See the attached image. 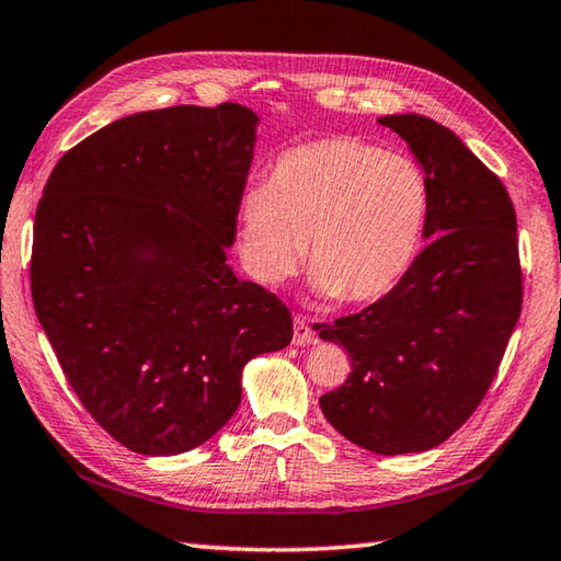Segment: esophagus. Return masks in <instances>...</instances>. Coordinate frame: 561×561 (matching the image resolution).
Returning <instances> with one entry per match:
<instances>
[{
  "label": "esophagus",
  "instance_id": "34e87169",
  "mask_svg": "<svg viewBox=\"0 0 561 561\" xmlns=\"http://www.w3.org/2000/svg\"><path fill=\"white\" fill-rule=\"evenodd\" d=\"M316 333L306 316H294V345H313Z\"/></svg>",
  "mask_w": 561,
  "mask_h": 561
}]
</instances>
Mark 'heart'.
Here are the masks:
<instances>
[{
    "label": "heart",
    "instance_id": "1",
    "mask_svg": "<svg viewBox=\"0 0 561 561\" xmlns=\"http://www.w3.org/2000/svg\"><path fill=\"white\" fill-rule=\"evenodd\" d=\"M427 216L431 182L413 158L355 138L313 140L282 152L270 182L240 196L238 252L272 287L306 250L316 294L375 301L413 267Z\"/></svg>",
    "mask_w": 561,
    "mask_h": 561
}]
</instances>
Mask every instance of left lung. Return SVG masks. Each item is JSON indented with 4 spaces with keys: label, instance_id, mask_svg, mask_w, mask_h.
<instances>
[{
    "label": "left lung",
    "instance_id": "left-lung-1",
    "mask_svg": "<svg viewBox=\"0 0 561 561\" xmlns=\"http://www.w3.org/2000/svg\"><path fill=\"white\" fill-rule=\"evenodd\" d=\"M431 182V240L379 301L318 337L343 345L353 371L321 397L340 435L377 455L425 453L486 397L523 306L515 208L503 182L453 130L419 114L379 118Z\"/></svg>",
    "mask_w": 561,
    "mask_h": 561
}]
</instances>
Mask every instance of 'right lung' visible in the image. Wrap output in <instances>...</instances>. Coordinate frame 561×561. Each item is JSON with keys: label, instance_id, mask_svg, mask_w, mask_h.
<instances>
[{"label": "right lung", "instance_id": "obj_1", "mask_svg": "<svg viewBox=\"0 0 561 561\" xmlns=\"http://www.w3.org/2000/svg\"><path fill=\"white\" fill-rule=\"evenodd\" d=\"M248 106H170L96 130L36 208L33 309L92 419L138 455L199 447L291 313L228 265L255 148Z\"/></svg>", "mask_w": 561, "mask_h": 561}]
</instances>
